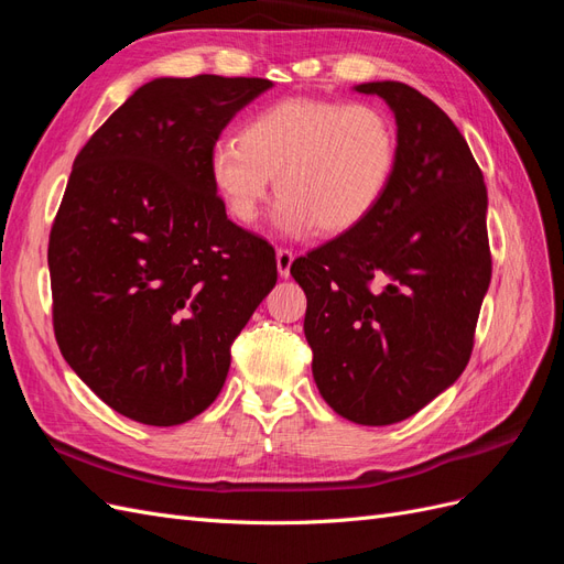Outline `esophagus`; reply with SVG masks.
<instances>
[{
    "instance_id": "1",
    "label": "esophagus",
    "mask_w": 564,
    "mask_h": 564,
    "mask_svg": "<svg viewBox=\"0 0 564 564\" xmlns=\"http://www.w3.org/2000/svg\"><path fill=\"white\" fill-rule=\"evenodd\" d=\"M278 272L280 278L292 275V263H294V251L292 249H278Z\"/></svg>"
}]
</instances>
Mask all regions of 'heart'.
Wrapping results in <instances>:
<instances>
[{
    "label": "heart",
    "instance_id": "b5f03b06",
    "mask_svg": "<svg viewBox=\"0 0 564 564\" xmlns=\"http://www.w3.org/2000/svg\"><path fill=\"white\" fill-rule=\"evenodd\" d=\"M398 162V127L383 108L299 96L256 112L240 141H218L209 172L237 224H256L275 178L284 235H346L377 214Z\"/></svg>",
    "mask_w": 564,
    "mask_h": 564
}]
</instances>
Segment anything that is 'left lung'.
Segmentation results:
<instances>
[{
  "label": "left lung",
  "mask_w": 564,
  "mask_h": 564,
  "mask_svg": "<svg viewBox=\"0 0 564 564\" xmlns=\"http://www.w3.org/2000/svg\"><path fill=\"white\" fill-rule=\"evenodd\" d=\"M395 112L400 162L360 228L292 263L313 377L336 414L404 421L466 369L491 280L487 187L452 119L402 82H367ZM381 276L387 284L371 290Z\"/></svg>",
  "instance_id": "1"
}]
</instances>
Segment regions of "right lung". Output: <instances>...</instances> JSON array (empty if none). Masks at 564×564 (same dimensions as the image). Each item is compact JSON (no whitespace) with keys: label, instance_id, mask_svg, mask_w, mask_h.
<instances>
[{"label":"right lung","instance_id":"add662e5","mask_svg":"<svg viewBox=\"0 0 564 564\" xmlns=\"http://www.w3.org/2000/svg\"><path fill=\"white\" fill-rule=\"evenodd\" d=\"M270 87L152 79L75 158L48 235L54 332L65 362L127 419L202 414L278 282L275 249L232 224L209 172L220 131Z\"/></svg>","mask_w":564,"mask_h":564}]
</instances>
